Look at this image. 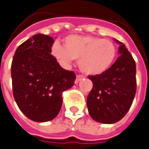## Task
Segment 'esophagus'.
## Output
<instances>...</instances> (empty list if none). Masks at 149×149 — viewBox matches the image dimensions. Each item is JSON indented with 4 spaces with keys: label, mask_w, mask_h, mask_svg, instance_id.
Returning a JSON list of instances; mask_svg holds the SVG:
<instances>
[{
    "label": "esophagus",
    "mask_w": 149,
    "mask_h": 149,
    "mask_svg": "<svg viewBox=\"0 0 149 149\" xmlns=\"http://www.w3.org/2000/svg\"><path fill=\"white\" fill-rule=\"evenodd\" d=\"M83 78H84L83 75H79V74L77 75V76H76V79H75V81H74V83L78 84L79 81H80V80H81V79H83Z\"/></svg>",
    "instance_id": "1"
}]
</instances>
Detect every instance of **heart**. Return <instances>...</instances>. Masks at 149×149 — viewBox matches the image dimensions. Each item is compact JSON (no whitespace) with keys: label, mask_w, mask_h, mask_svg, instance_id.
Instances as JSON below:
<instances>
[{"label":"heart","mask_w":149,"mask_h":149,"mask_svg":"<svg viewBox=\"0 0 149 149\" xmlns=\"http://www.w3.org/2000/svg\"><path fill=\"white\" fill-rule=\"evenodd\" d=\"M51 52L64 66H69L74 60H79V66L83 73L98 75L111 67L116 58L117 48L109 40L71 35L65 39V47L55 42Z\"/></svg>","instance_id":"b5f03b06"}]
</instances>
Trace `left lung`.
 Wrapping results in <instances>:
<instances>
[{
    "label": "left lung",
    "instance_id": "8db88e82",
    "mask_svg": "<svg viewBox=\"0 0 149 149\" xmlns=\"http://www.w3.org/2000/svg\"><path fill=\"white\" fill-rule=\"evenodd\" d=\"M119 45L117 60L98 75H89L93 89L87 97L90 117L96 122L114 123L127 113L136 93V65L124 44Z\"/></svg>",
    "mask_w": 149,
    "mask_h": 149
}]
</instances>
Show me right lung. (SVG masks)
<instances>
[{
  "mask_svg": "<svg viewBox=\"0 0 149 149\" xmlns=\"http://www.w3.org/2000/svg\"><path fill=\"white\" fill-rule=\"evenodd\" d=\"M54 39L37 34L16 49L11 64L13 95L26 117L35 122L54 119L62 106V93L76 79L51 53Z\"/></svg>",
  "mask_w": 149,
  "mask_h": 149,
  "instance_id": "1",
  "label": "right lung"
}]
</instances>
